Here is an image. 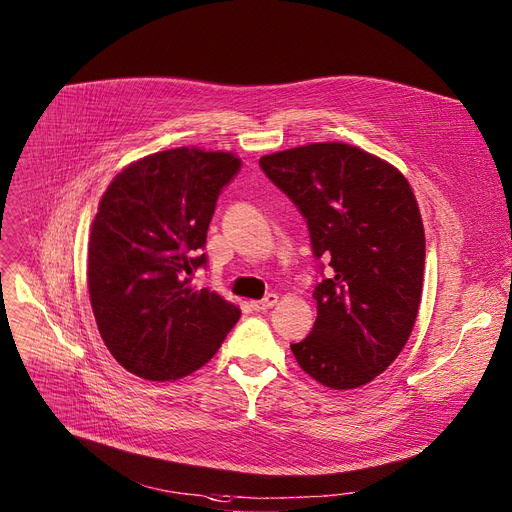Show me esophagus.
Returning <instances> with one entry per match:
<instances>
[{"label": "esophagus", "mask_w": 512, "mask_h": 512, "mask_svg": "<svg viewBox=\"0 0 512 512\" xmlns=\"http://www.w3.org/2000/svg\"><path fill=\"white\" fill-rule=\"evenodd\" d=\"M278 304V294H267L263 300H253L251 302V309L253 311H267L271 306Z\"/></svg>", "instance_id": "obj_1"}]
</instances>
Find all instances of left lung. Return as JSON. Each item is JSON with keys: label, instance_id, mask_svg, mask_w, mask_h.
I'll return each instance as SVG.
<instances>
[{"label": "left lung", "instance_id": "8db88e82", "mask_svg": "<svg viewBox=\"0 0 512 512\" xmlns=\"http://www.w3.org/2000/svg\"><path fill=\"white\" fill-rule=\"evenodd\" d=\"M259 166L323 259L317 321L292 354L329 389L362 387L391 366L418 317L426 241L416 195L395 166L339 142L267 154Z\"/></svg>", "mask_w": 512, "mask_h": 512}]
</instances>
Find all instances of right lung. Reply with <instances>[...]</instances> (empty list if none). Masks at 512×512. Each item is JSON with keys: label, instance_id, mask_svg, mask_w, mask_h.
I'll return each mask as SVG.
<instances>
[{"label": "right lung", "instance_id": "1", "mask_svg": "<svg viewBox=\"0 0 512 512\" xmlns=\"http://www.w3.org/2000/svg\"><path fill=\"white\" fill-rule=\"evenodd\" d=\"M241 170L230 152L175 148L125 166L98 203L88 290L102 342L135 377L175 381L206 364L241 317L191 286L206 267L220 191Z\"/></svg>", "mask_w": 512, "mask_h": 512}]
</instances>
